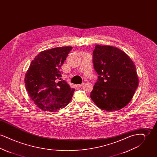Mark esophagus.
<instances>
[{
    "label": "esophagus",
    "instance_id": "1",
    "mask_svg": "<svg viewBox=\"0 0 157 157\" xmlns=\"http://www.w3.org/2000/svg\"><path fill=\"white\" fill-rule=\"evenodd\" d=\"M83 85H84V83H82L80 84V85H77V86H78V87H79V88H81Z\"/></svg>",
    "mask_w": 157,
    "mask_h": 157
}]
</instances>
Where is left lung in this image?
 <instances>
[{
    "label": "left lung",
    "instance_id": "left-lung-1",
    "mask_svg": "<svg viewBox=\"0 0 157 157\" xmlns=\"http://www.w3.org/2000/svg\"><path fill=\"white\" fill-rule=\"evenodd\" d=\"M93 63L98 78L90 92L91 99L106 111L123 108L131 101L138 86L134 62L117 48L96 45Z\"/></svg>",
    "mask_w": 157,
    "mask_h": 157
}]
</instances>
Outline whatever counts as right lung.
<instances>
[{
  "label": "right lung",
  "mask_w": 157,
  "mask_h": 157,
  "mask_svg": "<svg viewBox=\"0 0 157 157\" xmlns=\"http://www.w3.org/2000/svg\"><path fill=\"white\" fill-rule=\"evenodd\" d=\"M71 46L52 48L39 53L25 76L26 89L35 104L48 112H56L69 104L75 89L62 80L59 71Z\"/></svg>",
  "instance_id": "1"
}]
</instances>
